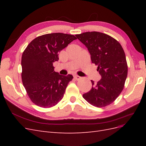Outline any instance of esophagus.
Wrapping results in <instances>:
<instances>
[{
    "mask_svg": "<svg viewBox=\"0 0 146 146\" xmlns=\"http://www.w3.org/2000/svg\"><path fill=\"white\" fill-rule=\"evenodd\" d=\"M74 78H75V80H80V79L81 78V77H80V76H77V75H75V76H74Z\"/></svg>",
    "mask_w": 146,
    "mask_h": 146,
    "instance_id": "obj_1",
    "label": "esophagus"
}]
</instances>
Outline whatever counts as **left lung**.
Segmentation results:
<instances>
[{
	"label": "left lung",
	"mask_w": 146,
	"mask_h": 146,
	"mask_svg": "<svg viewBox=\"0 0 146 146\" xmlns=\"http://www.w3.org/2000/svg\"><path fill=\"white\" fill-rule=\"evenodd\" d=\"M76 36L87 47L92 63L102 77L83 98L94 107L102 108L112 104L124 87L128 66L125 52L116 39L98 32H85Z\"/></svg>",
	"instance_id": "8db88e82"
}]
</instances>
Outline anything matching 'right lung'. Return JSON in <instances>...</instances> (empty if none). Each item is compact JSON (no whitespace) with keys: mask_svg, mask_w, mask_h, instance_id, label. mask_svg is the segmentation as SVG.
Wrapping results in <instances>:
<instances>
[{"mask_svg":"<svg viewBox=\"0 0 146 146\" xmlns=\"http://www.w3.org/2000/svg\"><path fill=\"white\" fill-rule=\"evenodd\" d=\"M72 35L54 33L41 35L31 41L22 55V81L29 98L42 108H50L63 99L72 75L54 71L53 63L58 54L76 39Z\"/></svg>","mask_w":146,"mask_h":146,"instance_id":"1","label":"right lung"}]
</instances>
